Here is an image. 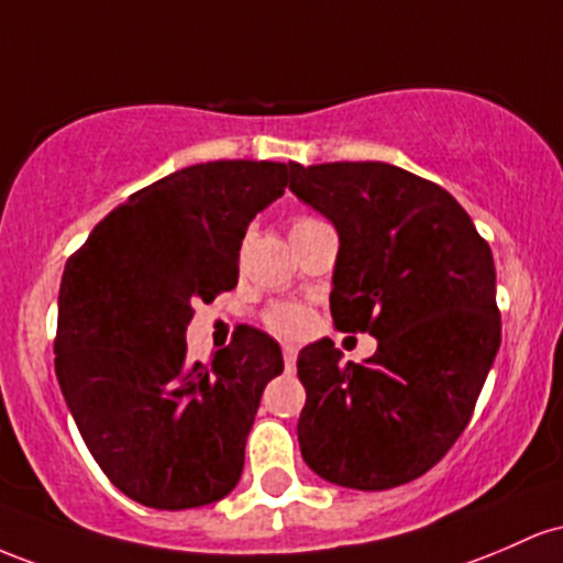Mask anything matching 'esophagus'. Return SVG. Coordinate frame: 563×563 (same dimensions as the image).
<instances>
[{"instance_id":"esophagus-1","label":"esophagus","mask_w":563,"mask_h":563,"mask_svg":"<svg viewBox=\"0 0 563 563\" xmlns=\"http://www.w3.org/2000/svg\"><path fill=\"white\" fill-rule=\"evenodd\" d=\"M282 356H284V366H287V369H292L295 362H298V349L289 343L282 345Z\"/></svg>"}]
</instances>
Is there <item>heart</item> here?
<instances>
[{
	"mask_svg": "<svg viewBox=\"0 0 563 563\" xmlns=\"http://www.w3.org/2000/svg\"><path fill=\"white\" fill-rule=\"evenodd\" d=\"M313 223H321V220L298 218L292 223V231H300V229H306V225H313ZM265 324H268L274 332L295 338V334H302L308 330V324H311V316H308L306 308H300V306H274L268 313H265Z\"/></svg>",
	"mask_w": 563,
	"mask_h": 563,
	"instance_id": "heart-1",
	"label": "heart"
}]
</instances>
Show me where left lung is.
<instances>
[{
	"label": "left lung",
	"mask_w": 563,
	"mask_h": 563,
	"mask_svg": "<svg viewBox=\"0 0 563 563\" xmlns=\"http://www.w3.org/2000/svg\"><path fill=\"white\" fill-rule=\"evenodd\" d=\"M289 191L340 236L334 327L377 338L364 364L327 338L300 351L302 460L349 489L412 482L465 431L500 349L489 244L452 194L394 164H292Z\"/></svg>",
	"instance_id": "8db88e82"
}]
</instances>
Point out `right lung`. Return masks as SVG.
Segmentation results:
<instances>
[{
    "label": "right lung",
    "instance_id": "obj_1",
    "mask_svg": "<svg viewBox=\"0 0 563 563\" xmlns=\"http://www.w3.org/2000/svg\"><path fill=\"white\" fill-rule=\"evenodd\" d=\"M292 164L205 162L151 183L68 257L55 375L87 450L145 508L186 510L239 484L263 388L282 375L274 338L239 327L210 366L186 358L194 302L239 282V250Z\"/></svg>",
    "mask_w": 563,
    "mask_h": 563
}]
</instances>
